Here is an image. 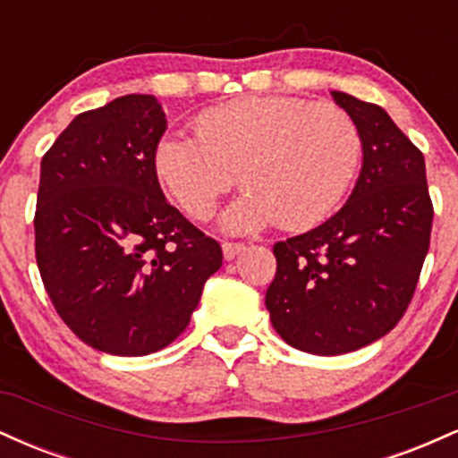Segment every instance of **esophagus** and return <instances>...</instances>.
I'll list each match as a JSON object with an SVG mask.
<instances>
[{
    "mask_svg": "<svg viewBox=\"0 0 458 458\" xmlns=\"http://www.w3.org/2000/svg\"><path fill=\"white\" fill-rule=\"evenodd\" d=\"M222 250H224V259L225 260H233V259H236V256L241 254V251L245 250V245L243 243H234V241H224Z\"/></svg>",
    "mask_w": 458,
    "mask_h": 458,
    "instance_id": "34e87169",
    "label": "esophagus"
}]
</instances>
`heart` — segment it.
<instances>
[{
    "label": "heart",
    "mask_w": 458,
    "mask_h": 458,
    "mask_svg": "<svg viewBox=\"0 0 458 458\" xmlns=\"http://www.w3.org/2000/svg\"><path fill=\"white\" fill-rule=\"evenodd\" d=\"M196 129L198 138H161L157 176L189 217L208 219L239 174L245 193L224 215L233 233L320 224L349 191L361 159L353 115L329 101L247 97L204 112Z\"/></svg>",
    "instance_id": "b5f03b06"
}]
</instances>
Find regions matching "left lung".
Listing matches in <instances>:
<instances>
[{
  "instance_id": "left-lung-1",
  "label": "left lung",
  "mask_w": 458,
  "mask_h": 458,
  "mask_svg": "<svg viewBox=\"0 0 458 458\" xmlns=\"http://www.w3.org/2000/svg\"><path fill=\"white\" fill-rule=\"evenodd\" d=\"M360 127L364 163L334 217L273 245L267 310L288 344L340 355L383 338L411 303L430 245L424 155L379 105L331 92Z\"/></svg>"
}]
</instances>
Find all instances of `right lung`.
Segmentation results:
<instances>
[{
  "instance_id": "obj_1",
  "label": "right lung",
  "mask_w": 458,
  "mask_h": 458,
  "mask_svg": "<svg viewBox=\"0 0 458 458\" xmlns=\"http://www.w3.org/2000/svg\"><path fill=\"white\" fill-rule=\"evenodd\" d=\"M167 123L150 94L79 114L45 152L36 262L68 329L140 357L185 331L222 247L163 196L155 150Z\"/></svg>"
}]
</instances>
